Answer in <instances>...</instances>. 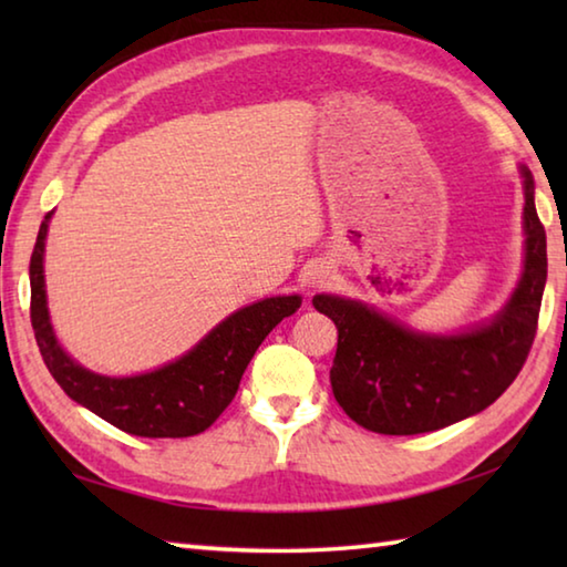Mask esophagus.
Instances as JSON below:
<instances>
[{"label":"esophagus","instance_id":"34e87169","mask_svg":"<svg viewBox=\"0 0 567 567\" xmlns=\"http://www.w3.org/2000/svg\"><path fill=\"white\" fill-rule=\"evenodd\" d=\"M330 280V270H324V267H315V270L310 272V285L318 287V285H324Z\"/></svg>","mask_w":567,"mask_h":567}]
</instances>
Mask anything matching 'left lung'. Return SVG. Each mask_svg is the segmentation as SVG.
Masks as SVG:
<instances>
[{
    "label": "left lung",
    "instance_id": "obj_1",
    "mask_svg": "<svg viewBox=\"0 0 567 567\" xmlns=\"http://www.w3.org/2000/svg\"><path fill=\"white\" fill-rule=\"evenodd\" d=\"M520 172L525 267L513 297L487 324L425 334L358 300L312 297L315 310L338 328L330 382L334 400L358 425L380 435L433 433L493 405L523 370L548 280V249L533 175L527 167Z\"/></svg>",
    "mask_w": 567,
    "mask_h": 567
}]
</instances>
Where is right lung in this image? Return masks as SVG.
I'll return each mask as SVG.
<instances>
[{
  "label": "right lung",
  "instance_id": "add662e5",
  "mask_svg": "<svg viewBox=\"0 0 567 567\" xmlns=\"http://www.w3.org/2000/svg\"><path fill=\"white\" fill-rule=\"evenodd\" d=\"M52 213L42 219L30 260V318L42 360L66 395L110 425L140 437L199 435L233 402L252 354L277 322L302 305L300 295L267 297L229 315L195 348L165 368L134 378L97 375L74 362L56 342L44 292V239Z\"/></svg>",
  "mask_w": 567,
  "mask_h": 567
}]
</instances>
